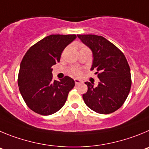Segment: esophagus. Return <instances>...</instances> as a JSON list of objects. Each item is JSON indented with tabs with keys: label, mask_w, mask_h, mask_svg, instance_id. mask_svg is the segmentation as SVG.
<instances>
[{
	"label": "esophagus",
	"mask_w": 149,
	"mask_h": 149,
	"mask_svg": "<svg viewBox=\"0 0 149 149\" xmlns=\"http://www.w3.org/2000/svg\"><path fill=\"white\" fill-rule=\"evenodd\" d=\"M82 82L83 81L80 79H75V84H76V85H79V84Z\"/></svg>",
	"instance_id": "34e87169"
}]
</instances>
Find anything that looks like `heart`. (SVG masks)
Returning a JSON list of instances; mask_svg holds the SVG:
<instances>
[{
	"label": "heart",
	"instance_id": "b5f03b06",
	"mask_svg": "<svg viewBox=\"0 0 149 149\" xmlns=\"http://www.w3.org/2000/svg\"><path fill=\"white\" fill-rule=\"evenodd\" d=\"M83 48H87V47H83ZM83 48H81V49H83ZM69 72L72 76H75V77L79 76L81 73V69H80L79 68H78V67H71V68L69 69Z\"/></svg>",
	"mask_w": 149,
	"mask_h": 149
}]
</instances>
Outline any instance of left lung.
<instances>
[{"label":"left lung","instance_id":"8db88e82","mask_svg":"<svg viewBox=\"0 0 149 149\" xmlns=\"http://www.w3.org/2000/svg\"><path fill=\"white\" fill-rule=\"evenodd\" d=\"M93 52L91 70H96L100 79L96 87L87 81L88 91L83 94L84 103L96 113H113L124 104L131 86L130 67L123 52L101 36L77 35Z\"/></svg>","mask_w":149,"mask_h":149}]
</instances>
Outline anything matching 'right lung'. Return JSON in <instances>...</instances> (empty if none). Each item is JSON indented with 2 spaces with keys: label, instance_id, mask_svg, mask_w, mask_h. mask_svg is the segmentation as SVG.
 Returning <instances> with one entry per match:
<instances>
[{
  "label": "right lung",
  "instance_id": "add662e5",
  "mask_svg": "<svg viewBox=\"0 0 149 149\" xmlns=\"http://www.w3.org/2000/svg\"><path fill=\"white\" fill-rule=\"evenodd\" d=\"M76 35H50L28 49L20 65L18 84L23 99L32 111L47 116L59 111L75 86L69 76L53 79L52 66Z\"/></svg>",
  "mask_w": 149,
  "mask_h": 149
}]
</instances>
